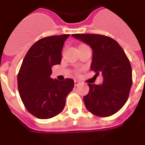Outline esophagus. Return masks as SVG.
Wrapping results in <instances>:
<instances>
[{
    "label": "esophagus",
    "mask_w": 145,
    "mask_h": 145,
    "mask_svg": "<svg viewBox=\"0 0 145 145\" xmlns=\"http://www.w3.org/2000/svg\"><path fill=\"white\" fill-rule=\"evenodd\" d=\"M80 84V83L79 82V81H77V80H74V85L76 86V87L79 86Z\"/></svg>",
    "instance_id": "34e87169"
}]
</instances>
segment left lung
<instances>
[{"instance_id":"obj_1","label":"left lung","mask_w":145,"mask_h":145,"mask_svg":"<svg viewBox=\"0 0 145 145\" xmlns=\"http://www.w3.org/2000/svg\"><path fill=\"white\" fill-rule=\"evenodd\" d=\"M93 50L90 69L101 73V84H88L90 91L84 97L85 106L97 116H110L126 103L132 84L131 64L125 53L113 39L98 34H72Z\"/></svg>"}]
</instances>
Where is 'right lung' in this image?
<instances>
[{"mask_svg": "<svg viewBox=\"0 0 145 145\" xmlns=\"http://www.w3.org/2000/svg\"><path fill=\"white\" fill-rule=\"evenodd\" d=\"M69 34L42 38L26 53L17 76L20 96L26 109L36 118L47 119L65 108V99L74 82L52 79V67L61 61V51Z\"/></svg>", "mask_w": 145, "mask_h": 145, "instance_id": "add662e5", "label": "right lung"}]
</instances>
